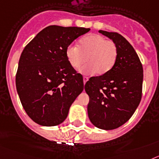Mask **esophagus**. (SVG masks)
Here are the masks:
<instances>
[{
	"label": "esophagus",
	"mask_w": 159,
	"mask_h": 159,
	"mask_svg": "<svg viewBox=\"0 0 159 159\" xmlns=\"http://www.w3.org/2000/svg\"><path fill=\"white\" fill-rule=\"evenodd\" d=\"M89 80V78H87V77H83V82H84V85H85V83H86V81Z\"/></svg>",
	"instance_id": "34e87169"
}]
</instances>
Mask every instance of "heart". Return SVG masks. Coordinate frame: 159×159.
I'll list each match as a JSON object with an SVG mask.
<instances>
[{"mask_svg":"<svg viewBox=\"0 0 159 159\" xmlns=\"http://www.w3.org/2000/svg\"><path fill=\"white\" fill-rule=\"evenodd\" d=\"M118 46L113 41L99 34H89L79 41L78 45H70L66 50V58L74 69L79 68L83 74L102 75L113 68L118 57Z\"/></svg>","mask_w":159,"mask_h":159,"instance_id":"1","label":"heart"}]
</instances>
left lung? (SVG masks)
Here are the masks:
<instances>
[{
    "instance_id": "1",
    "label": "left lung",
    "mask_w": 159,
    "mask_h": 159,
    "mask_svg": "<svg viewBox=\"0 0 159 159\" xmlns=\"http://www.w3.org/2000/svg\"><path fill=\"white\" fill-rule=\"evenodd\" d=\"M118 46L113 68L103 75L92 77L85 83L89 97L88 116L96 127L114 129L125 123L140 103L143 69L133 46L121 34L99 30Z\"/></svg>"
}]
</instances>
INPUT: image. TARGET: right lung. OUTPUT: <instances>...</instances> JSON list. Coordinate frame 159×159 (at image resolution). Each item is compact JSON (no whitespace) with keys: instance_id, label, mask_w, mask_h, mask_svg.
<instances>
[{"instance_id":"1","label":"right lung","mask_w":159,"mask_h":159,"mask_svg":"<svg viewBox=\"0 0 159 159\" xmlns=\"http://www.w3.org/2000/svg\"><path fill=\"white\" fill-rule=\"evenodd\" d=\"M90 29L49 25L22 51L16 87L26 114L36 123L54 126L65 121L83 78L69 63L66 48Z\"/></svg>"}]
</instances>
